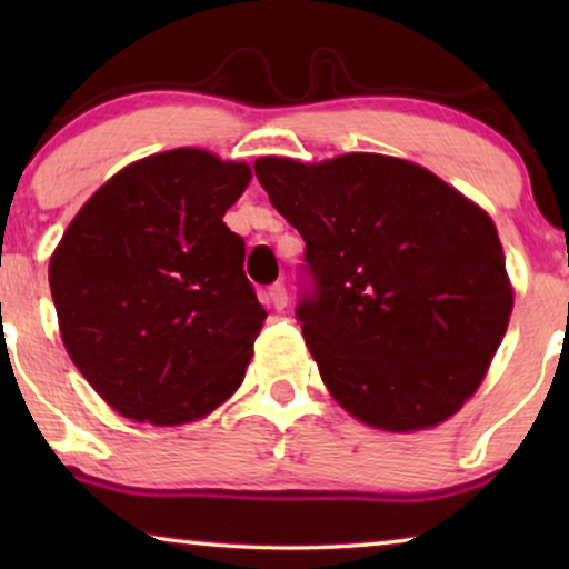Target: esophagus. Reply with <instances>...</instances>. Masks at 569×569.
Masks as SVG:
<instances>
[{
	"label": "esophagus",
	"instance_id": "obj_1",
	"mask_svg": "<svg viewBox=\"0 0 569 569\" xmlns=\"http://www.w3.org/2000/svg\"><path fill=\"white\" fill-rule=\"evenodd\" d=\"M269 302H271V308H274V310H284L287 308V302H290V298H287V287L282 282L271 287V290H269Z\"/></svg>",
	"mask_w": 569,
	"mask_h": 569
}]
</instances>
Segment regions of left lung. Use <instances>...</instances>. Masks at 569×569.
<instances>
[{
    "instance_id": "8db88e82",
    "label": "left lung",
    "mask_w": 569,
    "mask_h": 569,
    "mask_svg": "<svg viewBox=\"0 0 569 569\" xmlns=\"http://www.w3.org/2000/svg\"><path fill=\"white\" fill-rule=\"evenodd\" d=\"M253 168L306 240L316 295L298 318L339 407L386 432L453 417L485 380L512 313L492 217L391 154H267Z\"/></svg>"
}]
</instances>
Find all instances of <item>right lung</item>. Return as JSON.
I'll list each match as a JSON object with an SVG mask.
<instances>
[{
  "label": "right lung",
  "mask_w": 569,
  "mask_h": 569,
  "mask_svg": "<svg viewBox=\"0 0 569 569\" xmlns=\"http://www.w3.org/2000/svg\"><path fill=\"white\" fill-rule=\"evenodd\" d=\"M251 176L199 147L150 154L108 178L53 248L61 341L121 417L197 422L243 383L267 310L222 217Z\"/></svg>",
  "instance_id": "right-lung-1"
}]
</instances>
